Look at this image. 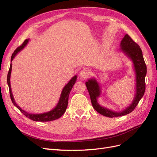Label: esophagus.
<instances>
[{
	"label": "esophagus",
	"instance_id": "obj_1",
	"mask_svg": "<svg viewBox=\"0 0 157 157\" xmlns=\"http://www.w3.org/2000/svg\"><path fill=\"white\" fill-rule=\"evenodd\" d=\"M90 75V71L88 69H82V71H80L79 77L82 78H85L88 77Z\"/></svg>",
	"mask_w": 157,
	"mask_h": 157
}]
</instances>
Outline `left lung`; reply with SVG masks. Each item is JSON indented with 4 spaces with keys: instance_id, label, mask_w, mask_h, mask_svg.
Returning a JSON list of instances; mask_svg holds the SVG:
<instances>
[{
    "instance_id": "obj_1",
    "label": "left lung",
    "mask_w": 157,
    "mask_h": 157,
    "mask_svg": "<svg viewBox=\"0 0 157 157\" xmlns=\"http://www.w3.org/2000/svg\"><path fill=\"white\" fill-rule=\"evenodd\" d=\"M120 47V50L132 60L136 74V94L130 105L118 112L101 106L98 101V99L100 96L101 90L96 79L90 78L86 82L94 109L101 115L110 118L122 117L132 113L144 96L145 90V79L147 67L140 46L136 44L129 35L126 34L121 40Z\"/></svg>"
}]
</instances>
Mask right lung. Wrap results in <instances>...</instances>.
<instances>
[{"label": "right lung", "instance_id": "obj_1", "mask_svg": "<svg viewBox=\"0 0 157 157\" xmlns=\"http://www.w3.org/2000/svg\"><path fill=\"white\" fill-rule=\"evenodd\" d=\"M29 40V39L25 40V41L23 42L22 45L19 46L18 48L13 52V53L12 54V57H11V62H12V61L13 59V58H15V56L17 54L18 52H20L22 49L24 48V47L27 45ZM12 65L11 63L10 66V69H9V71L8 73V76H7V82H8V85L9 87V91H10V98H11L12 102L13 103V105H15L19 109V110H20L23 114V115L33 121H39V122H48V121H54L56 119H58L59 118H60L63 115L64 113L66 111V109H67V107L69 96L70 92H71V89L73 88V85L76 82V80H77V75L74 76V77L69 80V82L64 86V88L62 90V92H61V96H60L58 104H57V105L53 109H52V110H51L48 112L40 113V114H32V113H29L27 111L23 110V109L20 106L17 105V104L16 103L15 100H14V98L13 96L12 92L11 85H10V76H11V72H12Z\"/></svg>", "mask_w": 157, "mask_h": 157}]
</instances>
